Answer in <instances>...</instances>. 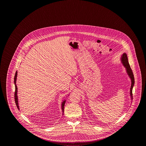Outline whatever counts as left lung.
<instances>
[{
    "mask_svg": "<svg viewBox=\"0 0 146 146\" xmlns=\"http://www.w3.org/2000/svg\"><path fill=\"white\" fill-rule=\"evenodd\" d=\"M121 61L123 62V65L124 66L125 68H126V72L128 74V75L130 76V78H131V88H130V95H131V97L132 98V88H133V85H134V83H135V79H134V76H133V72H132V70L130 67V66L129 63L128 62V58H127V56L126 54H123V55L121 57Z\"/></svg>",
    "mask_w": 146,
    "mask_h": 146,
    "instance_id": "8db88e82",
    "label": "left lung"
}]
</instances>
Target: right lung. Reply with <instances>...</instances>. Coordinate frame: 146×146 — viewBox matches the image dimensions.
Instances as JSON below:
<instances>
[{
    "label": "right lung",
    "instance_id": "obj_1",
    "mask_svg": "<svg viewBox=\"0 0 146 146\" xmlns=\"http://www.w3.org/2000/svg\"><path fill=\"white\" fill-rule=\"evenodd\" d=\"M17 72L16 71L15 75V77H14V83H15V103L16 104V106L17 107V108L19 110V107L18 105V99H17V86L16 85V78H17ZM66 102V100H64L62 103V110L63 113L64 112V104Z\"/></svg>",
    "mask_w": 146,
    "mask_h": 146
}]
</instances>
